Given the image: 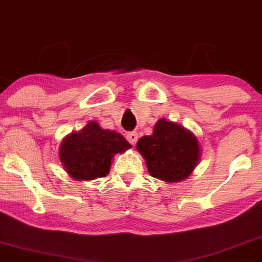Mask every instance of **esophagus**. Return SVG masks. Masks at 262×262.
I'll return each mask as SVG.
<instances>
[{
  "label": "esophagus",
  "mask_w": 262,
  "mask_h": 262,
  "mask_svg": "<svg viewBox=\"0 0 262 262\" xmlns=\"http://www.w3.org/2000/svg\"><path fill=\"white\" fill-rule=\"evenodd\" d=\"M138 139H139V135L136 134L135 132H130V133H128V134H127V140L133 144V146H134V144L138 142Z\"/></svg>",
  "instance_id": "34e87169"
}]
</instances>
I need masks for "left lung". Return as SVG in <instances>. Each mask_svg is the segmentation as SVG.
Wrapping results in <instances>:
<instances>
[{
	"mask_svg": "<svg viewBox=\"0 0 262 262\" xmlns=\"http://www.w3.org/2000/svg\"><path fill=\"white\" fill-rule=\"evenodd\" d=\"M136 148L146 160L151 177L167 182L189 177L200 156L195 135L165 119L155 124L153 134L139 140Z\"/></svg>",
	"mask_w": 262,
	"mask_h": 262,
	"instance_id": "left-lung-1",
	"label": "left lung"
}]
</instances>
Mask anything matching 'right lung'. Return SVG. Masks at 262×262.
<instances>
[{"mask_svg":"<svg viewBox=\"0 0 262 262\" xmlns=\"http://www.w3.org/2000/svg\"><path fill=\"white\" fill-rule=\"evenodd\" d=\"M130 143L114 130L101 129L89 122L79 133H72L60 148V160L68 174L75 180H94L109 174L112 159L123 153Z\"/></svg>","mask_w":262,"mask_h":262,"instance_id":"right-lung-1","label":"right lung"}]
</instances>
